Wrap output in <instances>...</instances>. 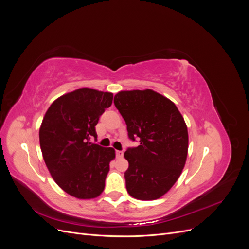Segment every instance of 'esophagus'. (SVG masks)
I'll list each match as a JSON object with an SVG mask.
<instances>
[{
	"mask_svg": "<svg viewBox=\"0 0 249 249\" xmlns=\"http://www.w3.org/2000/svg\"><path fill=\"white\" fill-rule=\"evenodd\" d=\"M116 157L117 158H123L124 157V152H123V150H116Z\"/></svg>",
	"mask_w": 249,
	"mask_h": 249,
	"instance_id": "esophagus-1",
	"label": "esophagus"
}]
</instances>
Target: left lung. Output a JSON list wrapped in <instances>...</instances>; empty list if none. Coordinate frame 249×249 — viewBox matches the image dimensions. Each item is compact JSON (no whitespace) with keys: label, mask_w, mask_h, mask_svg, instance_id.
<instances>
[{"label":"left lung","mask_w":249,"mask_h":249,"mask_svg":"<svg viewBox=\"0 0 249 249\" xmlns=\"http://www.w3.org/2000/svg\"><path fill=\"white\" fill-rule=\"evenodd\" d=\"M114 105L126 124L131 140L124 158L125 187L132 197L154 200L167 193L185 166L188 130L180 112L167 97L152 89L120 91Z\"/></svg>","instance_id":"1"}]
</instances>
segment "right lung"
I'll use <instances>...</instances> for the list:
<instances>
[{
  "instance_id": "add662e5",
  "label": "right lung",
  "mask_w": 249,
  "mask_h": 249,
  "mask_svg": "<svg viewBox=\"0 0 249 249\" xmlns=\"http://www.w3.org/2000/svg\"><path fill=\"white\" fill-rule=\"evenodd\" d=\"M113 93L80 88L53 103L39 129L43 160L56 184L79 199H91L104 191L112 147L90 142L95 125L112 104Z\"/></svg>"
}]
</instances>
